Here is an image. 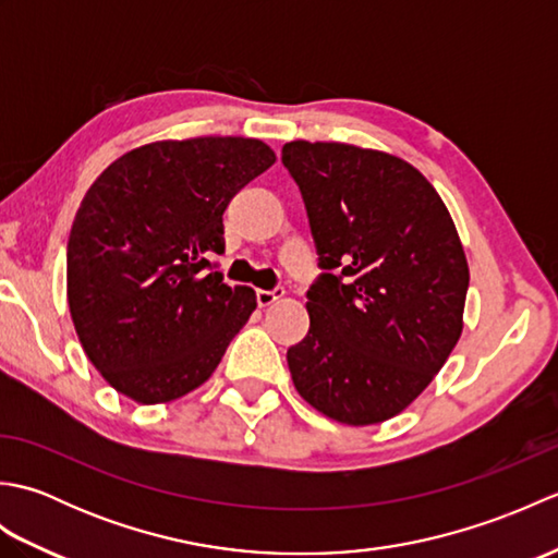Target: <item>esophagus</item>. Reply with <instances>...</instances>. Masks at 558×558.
Segmentation results:
<instances>
[{
    "instance_id": "34e87169",
    "label": "esophagus",
    "mask_w": 558,
    "mask_h": 558,
    "mask_svg": "<svg viewBox=\"0 0 558 558\" xmlns=\"http://www.w3.org/2000/svg\"><path fill=\"white\" fill-rule=\"evenodd\" d=\"M282 294H286V290L282 288H272V290H256V302L258 306H270L276 304Z\"/></svg>"
}]
</instances>
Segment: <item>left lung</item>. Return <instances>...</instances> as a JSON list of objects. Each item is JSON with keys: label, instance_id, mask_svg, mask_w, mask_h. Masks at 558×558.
I'll return each instance as SVG.
<instances>
[{"label": "left lung", "instance_id": "8db88e82", "mask_svg": "<svg viewBox=\"0 0 558 558\" xmlns=\"http://www.w3.org/2000/svg\"><path fill=\"white\" fill-rule=\"evenodd\" d=\"M324 268L306 292L310 333L288 350L294 388L326 417H396L432 384L462 333L470 270L436 189L410 162L348 144L292 141Z\"/></svg>", "mask_w": 558, "mask_h": 558}]
</instances>
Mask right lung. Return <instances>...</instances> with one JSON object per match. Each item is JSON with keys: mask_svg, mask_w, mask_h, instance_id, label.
<instances>
[{"mask_svg": "<svg viewBox=\"0 0 558 558\" xmlns=\"http://www.w3.org/2000/svg\"><path fill=\"white\" fill-rule=\"evenodd\" d=\"M276 162L264 141L201 136L129 150L105 170L71 225L66 300L93 366L144 405L170 402L216 372L256 310L210 264L222 213Z\"/></svg>", "mask_w": 558, "mask_h": 558, "instance_id": "right-lung-1", "label": "right lung"}]
</instances>
